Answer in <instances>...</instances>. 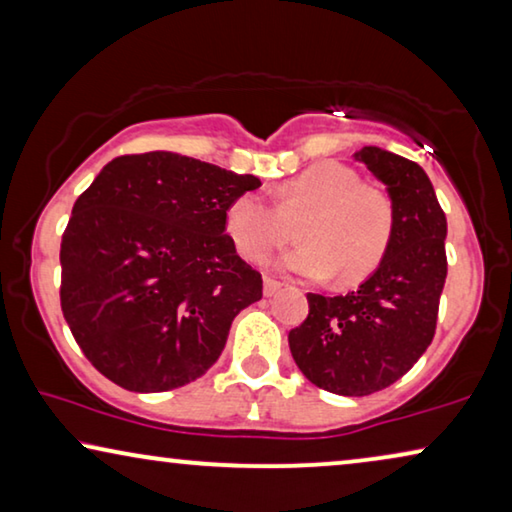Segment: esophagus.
Returning <instances> with one entry per match:
<instances>
[{
    "label": "esophagus",
    "instance_id": "1",
    "mask_svg": "<svg viewBox=\"0 0 512 512\" xmlns=\"http://www.w3.org/2000/svg\"><path fill=\"white\" fill-rule=\"evenodd\" d=\"M280 287H283V283L276 278H264V294L266 297H273V294L280 292Z\"/></svg>",
    "mask_w": 512,
    "mask_h": 512
}]
</instances>
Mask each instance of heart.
I'll return each mask as SVG.
<instances>
[{
  "label": "heart",
  "mask_w": 512,
  "mask_h": 512,
  "mask_svg": "<svg viewBox=\"0 0 512 512\" xmlns=\"http://www.w3.org/2000/svg\"><path fill=\"white\" fill-rule=\"evenodd\" d=\"M299 222L301 246L283 257V269L306 278L336 271L355 283L376 269L394 234L390 194L362 178L348 164L325 160L287 178L276 190V206L262 194L241 192L225 208V232L243 259L264 262L290 241Z\"/></svg>",
  "instance_id": "b5f03b06"
}]
</instances>
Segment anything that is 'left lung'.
<instances>
[{"label": "left lung", "instance_id": "1", "mask_svg": "<svg viewBox=\"0 0 512 512\" xmlns=\"http://www.w3.org/2000/svg\"><path fill=\"white\" fill-rule=\"evenodd\" d=\"M355 160L387 185L394 234L383 262L355 292H308V315L290 331L301 373L322 390L366 397L413 369L436 334L448 276V220L420 164L364 146Z\"/></svg>", "mask_w": 512, "mask_h": 512}]
</instances>
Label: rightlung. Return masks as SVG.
<instances>
[{
  "label": "right lung",
  "mask_w": 512,
  "mask_h": 512,
  "mask_svg": "<svg viewBox=\"0 0 512 512\" xmlns=\"http://www.w3.org/2000/svg\"><path fill=\"white\" fill-rule=\"evenodd\" d=\"M259 178L176 153L120 155L71 208L60 304L78 348L129 392L204 376L262 273L225 232V208Z\"/></svg>",
  "instance_id": "1"
}]
</instances>
